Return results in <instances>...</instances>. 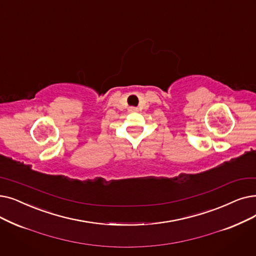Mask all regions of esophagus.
<instances>
[{
	"label": "esophagus",
	"instance_id": "obj_1",
	"mask_svg": "<svg viewBox=\"0 0 256 256\" xmlns=\"http://www.w3.org/2000/svg\"><path fill=\"white\" fill-rule=\"evenodd\" d=\"M128 110H130V112H137L138 108H135V106H130V108H128Z\"/></svg>",
	"mask_w": 256,
	"mask_h": 256
}]
</instances>
